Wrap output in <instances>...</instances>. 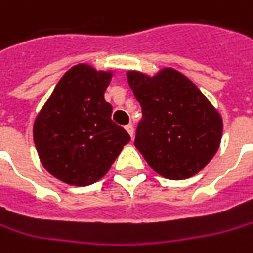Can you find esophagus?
<instances>
[{"label":"esophagus","mask_w":253,"mask_h":253,"mask_svg":"<svg viewBox=\"0 0 253 253\" xmlns=\"http://www.w3.org/2000/svg\"><path fill=\"white\" fill-rule=\"evenodd\" d=\"M125 129H126V132L131 135V138L133 136V125L132 124H128V125H125Z\"/></svg>","instance_id":"esophagus-1"}]
</instances>
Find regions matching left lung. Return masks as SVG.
<instances>
[{
	"mask_svg": "<svg viewBox=\"0 0 253 253\" xmlns=\"http://www.w3.org/2000/svg\"><path fill=\"white\" fill-rule=\"evenodd\" d=\"M142 108L135 146L164 178L179 181L207 167L221 144V114L179 71L164 68L154 77L126 72Z\"/></svg>",
	"mask_w": 253,
	"mask_h": 253,
	"instance_id": "left-lung-1",
	"label": "left lung"
}]
</instances>
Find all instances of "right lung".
I'll return each instance as SVG.
<instances>
[{"label":"right lung","instance_id":"add662e5","mask_svg":"<svg viewBox=\"0 0 253 253\" xmlns=\"http://www.w3.org/2000/svg\"><path fill=\"white\" fill-rule=\"evenodd\" d=\"M111 71L78 64L64 74L34 122V144L44 168L74 186H86L107 173L128 132L111 120L104 98Z\"/></svg>","mask_w":253,"mask_h":253}]
</instances>
